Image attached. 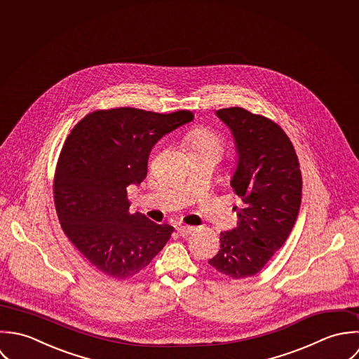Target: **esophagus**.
Here are the masks:
<instances>
[{
    "mask_svg": "<svg viewBox=\"0 0 359 359\" xmlns=\"http://www.w3.org/2000/svg\"><path fill=\"white\" fill-rule=\"evenodd\" d=\"M176 230H177V233L180 236H187V234H190L193 231V227L191 226H186V224H179V226H176Z\"/></svg>",
    "mask_w": 359,
    "mask_h": 359,
    "instance_id": "34e87169",
    "label": "esophagus"
}]
</instances>
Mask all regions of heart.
I'll return each instance as SVG.
<instances>
[{"label":"heart","instance_id":"1","mask_svg":"<svg viewBox=\"0 0 359 359\" xmlns=\"http://www.w3.org/2000/svg\"><path fill=\"white\" fill-rule=\"evenodd\" d=\"M184 142L190 149V154H212L220 156L224 148L222 137L205 126H197L189 130Z\"/></svg>","mask_w":359,"mask_h":359}]
</instances>
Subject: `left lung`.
Instances as JSON below:
<instances>
[{
    "label": "left lung",
    "instance_id": "obj_1",
    "mask_svg": "<svg viewBox=\"0 0 359 359\" xmlns=\"http://www.w3.org/2000/svg\"><path fill=\"white\" fill-rule=\"evenodd\" d=\"M231 130L237 166L230 186L241 200L237 226L220 233V250L208 264L238 280L257 275L282 248L301 205L298 158L283 129L240 107L216 111Z\"/></svg>",
    "mask_w": 359,
    "mask_h": 359
}]
</instances>
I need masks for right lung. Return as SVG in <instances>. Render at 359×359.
<instances>
[{"mask_svg":"<svg viewBox=\"0 0 359 359\" xmlns=\"http://www.w3.org/2000/svg\"><path fill=\"white\" fill-rule=\"evenodd\" d=\"M193 119L190 111L102 109L68 136L54 177L55 210L67 237L102 275L136 276L170 238L172 226L129 212L126 189L145 179L155 143Z\"/></svg>","mask_w":359,"mask_h":359,"instance_id":"add662e5","label":"right lung"}]
</instances>
